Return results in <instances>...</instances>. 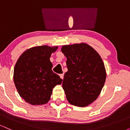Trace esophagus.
Here are the masks:
<instances>
[{"instance_id":"obj_1","label":"esophagus","mask_w":130,"mask_h":130,"mask_svg":"<svg viewBox=\"0 0 130 130\" xmlns=\"http://www.w3.org/2000/svg\"><path fill=\"white\" fill-rule=\"evenodd\" d=\"M60 78L62 79H63V74H60Z\"/></svg>"}]
</instances>
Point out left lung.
<instances>
[{"label": "left lung", "instance_id": "1", "mask_svg": "<svg viewBox=\"0 0 130 130\" xmlns=\"http://www.w3.org/2000/svg\"><path fill=\"white\" fill-rule=\"evenodd\" d=\"M61 51L67 59L68 71L62 83L67 100L73 105L86 106L97 98L105 83L102 59L85 43L63 46Z\"/></svg>", "mask_w": 130, "mask_h": 130}]
</instances>
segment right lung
<instances>
[{
  "instance_id": "right-lung-1",
  "label": "right lung",
  "mask_w": 130,
  "mask_h": 130,
  "mask_svg": "<svg viewBox=\"0 0 130 130\" xmlns=\"http://www.w3.org/2000/svg\"><path fill=\"white\" fill-rule=\"evenodd\" d=\"M57 47L40 46L27 50L19 57L14 68V85L29 104L40 105L50 100L53 89L62 79L52 70L51 55Z\"/></svg>"
}]
</instances>
